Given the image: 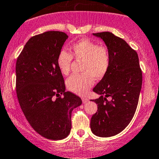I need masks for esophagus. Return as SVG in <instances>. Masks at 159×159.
<instances>
[{
    "instance_id": "obj_1",
    "label": "esophagus",
    "mask_w": 159,
    "mask_h": 159,
    "mask_svg": "<svg viewBox=\"0 0 159 159\" xmlns=\"http://www.w3.org/2000/svg\"><path fill=\"white\" fill-rule=\"evenodd\" d=\"M81 100H82V102L84 103H87V102H88V99L87 98H81Z\"/></svg>"
}]
</instances>
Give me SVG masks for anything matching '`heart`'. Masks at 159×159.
<instances>
[{
  "label": "heart",
  "mask_w": 159,
  "mask_h": 159,
  "mask_svg": "<svg viewBox=\"0 0 159 159\" xmlns=\"http://www.w3.org/2000/svg\"><path fill=\"white\" fill-rule=\"evenodd\" d=\"M71 53L62 50L57 58V66L61 74L68 75L73 56L77 61H82L81 71L83 74L73 75L67 80L66 85L71 92L84 95L94 83V78H103L108 71L110 63L107 48L98 46L94 42L83 39L71 46Z\"/></svg>",
  "instance_id": "heart-1"
}]
</instances>
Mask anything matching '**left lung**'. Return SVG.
I'll return each instance as SVG.
<instances>
[{"mask_svg": "<svg viewBox=\"0 0 159 159\" xmlns=\"http://www.w3.org/2000/svg\"><path fill=\"white\" fill-rule=\"evenodd\" d=\"M103 40L110 53L108 71L93 91L101 95L93 100L98 111L91 119L94 135L110 137L123 131L130 123L138 105L143 74L138 54L125 40L110 32L93 33ZM111 96V101L106 98Z\"/></svg>", "mask_w": 159, "mask_h": 159, "instance_id": "left-lung-1", "label": "left lung"}]
</instances>
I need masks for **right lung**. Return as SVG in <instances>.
Masks as SVG:
<instances>
[{
    "label": "right lung",
    "mask_w": 159,
    "mask_h": 159,
    "mask_svg": "<svg viewBox=\"0 0 159 159\" xmlns=\"http://www.w3.org/2000/svg\"><path fill=\"white\" fill-rule=\"evenodd\" d=\"M68 37L59 31L36 35L16 59V90L21 109L33 129L49 139L68 136L71 112L82 103L75 93L66 92L57 66L58 56Z\"/></svg>",
    "instance_id": "1"
}]
</instances>
